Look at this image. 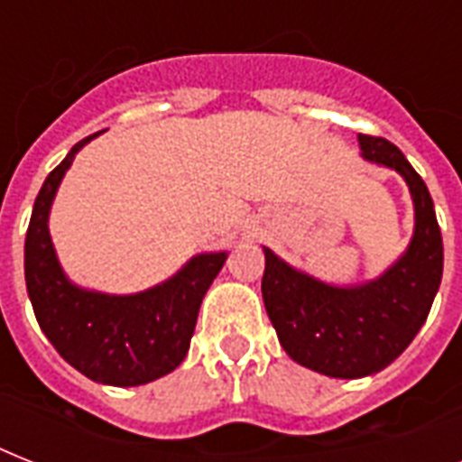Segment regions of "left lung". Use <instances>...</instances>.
I'll use <instances>...</instances> for the list:
<instances>
[{"label":"left lung","instance_id":"8db88e82","mask_svg":"<svg viewBox=\"0 0 462 462\" xmlns=\"http://www.w3.org/2000/svg\"><path fill=\"white\" fill-rule=\"evenodd\" d=\"M359 148L362 158L391 167L408 181L415 203L408 252L376 281L337 288L263 249L261 292L282 350L297 365L333 379L386 369L427 321L444 273V242L422 177L391 141L359 134Z\"/></svg>","mask_w":462,"mask_h":462}]
</instances>
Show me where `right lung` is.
<instances>
[{"mask_svg": "<svg viewBox=\"0 0 462 462\" xmlns=\"http://www.w3.org/2000/svg\"><path fill=\"white\" fill-rule=\"evenodd\" d=\"M96 136L79 141L40 189L25 232V288L40 328L69 365L97 383L141 386L187 357L199 307L227 252L199 254L170 281L136 295H105L69 281L54 254L47 217L61 177Z\"/></svg>", "mask_w": 462, "mask_h": 462, "instance_id": "add662e5", "label": "right lung"}]
</instances>
